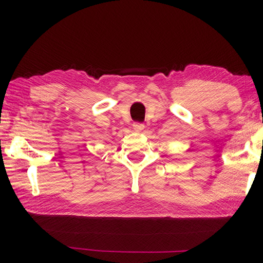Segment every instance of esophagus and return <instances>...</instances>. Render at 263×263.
I'll return each instance as SVG.
<instances>
[{"label": "esophagus", "mask_w": 263, "mask_h": 263, "mask_svg": "<svg viewBox=\"0 0 263 263\" xmlns=\"http://www.w3.org/2000/svg\"><path fill=\"white\" fill-rule=\"evenodd\" d=\"M133 130L137 131V132L142 131V130H144V124H141V123H135V124H133Z\"/></svg>", "instance_id": "esophagus-1"}]
</instances>
